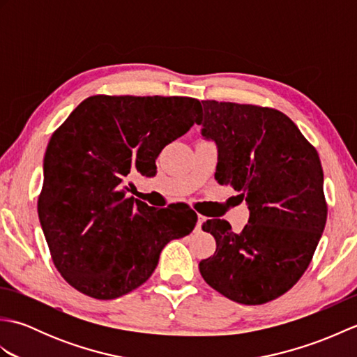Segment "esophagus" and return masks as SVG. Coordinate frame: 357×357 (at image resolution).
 <instances>
[{
	"instance_id": "obj_1",
	"label": "esophagus",
	"mask_w": 357,
	"mask_h": 357,
	"mask_svg": "<svg viewBox=\"0 0 357 357\" xmlns=\"http://www.w3.org/2000/svg\"><path fill=\"white\" fill-rule=\"evenodd\" d=\"M206 222V218L204 216H198V222H196V231H201V227H202V224Z\"/></svg>"
}]
</instances>
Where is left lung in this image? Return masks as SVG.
Listing matches in <instances>:
<instances>
[{
  "mask_svg": "<svg viewBox=\"0 0 357 357\" xmlns=\"http://www.w3.org/2000/svg\"><path fill=\"white\" fill-rule=\"evenodd\" d=\"M202 136L218 146L215 178L245 199L241 233L208 219L216 252L199 262L204 280L234 302L259 305L304 275L327 222L319 155L282 112L252 104L202 101Z\"/></svg>",
  "mask_w": 357,
  "mask_h": 357,
  "instance_id": "8db88e82",
  "label": "left lung"
}]
</instances>
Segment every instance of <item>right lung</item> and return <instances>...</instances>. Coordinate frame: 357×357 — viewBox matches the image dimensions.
<instances>
[{
    "label": "right lung",
    "instance_id": "add662e5",
    "mask_svg": "<svg viewBox=\"0 0 357 357\" xmlns=\"http://www.w3.org/2000/svg\"><path fill=\"white\" fill-rule=\"evenodd\" d=\"M201 112L187 96L95 95L52 135L38 216L56 270L82 294L130 293L151 276L162 248L195 229L196 213L128 198L127 179L153 176L161 150Z\"/></svg>",
    "mask_w": 357,
    "mask_h": 357
}]
</instances>
